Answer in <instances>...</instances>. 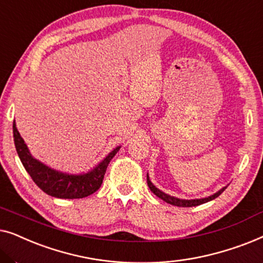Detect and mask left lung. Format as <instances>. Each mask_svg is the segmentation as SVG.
Wrapping results in <instances>:
<instances>
[{
	"mask_svg": "<svg viewBox=\"0 0 263 263\" xmlns=\"http://www.w3.org/2000/svg\"><path fill=\"white\" fill-rule=\"evenodd\" d=\"M147 184H148V188L151 189V192H152L154 195H157L158 197H159V199L165 201V202L170 203V204H172V206H177V207H194V206H199V204L206 203V202H208V201L214 200L215 197H218L222 192H224L226 188H228V186H224V188H221L220 190H218L217 193H214L213 195L207 196V197H202V199L186 200V199H178V197L171 196V195H168V194H166V193L161 192L160 189H158L157 186L154 185L152 182H151L148 174H147Z\"/></svg>",
	"mask_w": 263,
	"mask_h": 263,
	"instance_id": "left-lung-1",
	"label": "left lung"
}]
</instances>
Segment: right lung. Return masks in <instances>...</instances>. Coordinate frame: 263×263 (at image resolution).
<instances>
[{"label": "right lung", "instance_id": "obj_1", "mask_svg": "<svg viewBox=\"0 0 263 263\" xmlns=\"http://www.w3.org/2000/svg\"><path fill=\"white\" fill-rule=\"evenodd\" d=\"M13 136L17 156L25 170L43 192L57 199H82L96 193L102 185L107 165L121 148V146H117L100 163L87 172L68 174V172L55 170L32 156L17 130L15 121L13 122Z\"/></svg>", "mask_w": 263, "mask_h": 263}]
</instances>
